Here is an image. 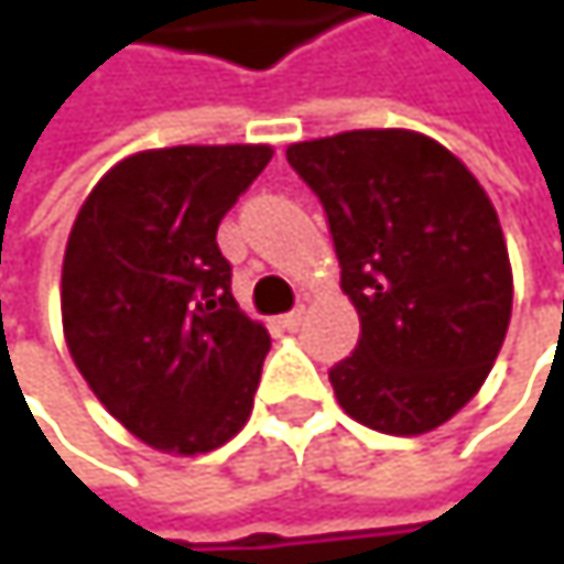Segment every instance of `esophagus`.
I'll return each mask as SVG.
<instances>
[{
    "instance_id": "34e87169",
    "label": "esophagus",
    "mask_w": 564,
    "mask_h": 564,
    "mask_svg": "<svg viewBox=\"0 0 564 564\" xmlns=\"http://www.w3.org/2000/svg\"><path fill=\"white\" fill-rule=\"evenodd\" d=\"M303 316H306V306H296V310H290V313H283L281 323L286 329H296L300 323H303Z\"/></svg>"
}]
</instances>
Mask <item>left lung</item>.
I'll return each mask as SVG.
<instances>
[{
    "label": "left lung",
    "instance_id": "left-lung-1",
    "mask_svg": "<svg viewBox=\"0 0 564 564\" xmlns=\"http://www.w3.org/2000/svg\"><path fill=\"white\" fill-rule=\"evenodd\" d=\"M286 163L326 212L362 333L329 369L346 414L424 434L484 386L507 339V241L480 182L431 137L352 130L293 143Z\"/></svg>",
    "mask_w": 564,
    "mask_h": 564
}]
</instances>
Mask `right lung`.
<instances>
[{
    "label": "right lung",
    "instance_id": "right-lung-1",
    "mask_svg": "<svg viewBox=\"0 0 564 564\" xmlns=\"http://www.w3.org/2000/svg\"><path fill=\"white\" fill-rule=\"evenodd\" d=\"M271 147H172L107 172L77 212L61 271L74 366L156 451L205 454L251 414L271 336L231 296L215 235Z\"/></svg>",
    "mask_w": 564,
    "mask_h": 564
}]
</instances>
